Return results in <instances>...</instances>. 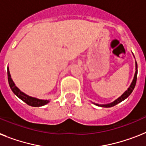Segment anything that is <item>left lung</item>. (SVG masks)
<instances>
[{"instance_id":"8db88e82","label":"left lung","mask_w":146,"mask_h":146,"mask_svg":"<svg viewBox=\"0 0 146 146\" xmlns=\"http://www.w3.org/2000/svg\"><path fill=\"white\" fill-rule=\"evenodd\" d=\"M137 62H136V72H135V75H134V78H133V82L131 83V86L130 87L127 89V91H125L124 92V94L122 96H121V97H119L118 99H116L115 101H114L113 102H112L110 104H105V105H99V104H96L98 106H101V107H103V108H111V107H113V106L116 105L117 104L120 103L122 101H124L125 99H126L128 96H130L131 94V92H133V89L135 87L136 83H137Z\"/></svg>"}]
</instances>
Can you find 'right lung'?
<instances>
[{"mask_svg":"<svg viewBox=\"0 0 146 146\" xmlns=\"http://www.w3.org/2000/svg\"><path fill=\"white\" fill-rule=\"evenodd\" d=\"M7 76H8V82H9V86H10L12 91L14 92L15 96H18L20 99L22 100L23 102H25L27 104L32 106V107H41V106L45 105L46 104L49 102L48 100H39L37 99V98H35L30 97V96H27L26 94H25L21 91H20V90L15 86V84L13 83V80H12V78H11L9 68H7Z\"/></svg>","mask_w":146,"mask_h":146,"instance_id":"1","label":"right lung"}]
</instances>
